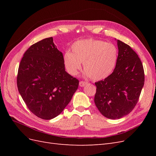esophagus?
<instances>
[{"label":"esophagus","instance_id":"1","mask_svg":"<svg viewBox=\"0 0 156 156\" xmlns=\"http://www.w3.org/2000/svg\"><path fill=\"white\" fill-rule=\"evenodd\" d=\"M87 84V82H84V81H80L79 82V86L81 87H83L84 86H86Z\"/></svg>","mask_w":156,"mask_h":156}]
</instances>
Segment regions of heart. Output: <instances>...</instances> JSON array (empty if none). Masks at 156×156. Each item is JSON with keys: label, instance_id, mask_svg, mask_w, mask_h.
<instances>
[{"label": "heart", "instance_id": "b5f03b06", "mask_svg": "<svg viewBox=\"0 0 156 156\" xmlns=\"http://www.w3.org/2000/svg\"><path fill=\"white\" fill-rule=\"evenodd\" d=\"M118 56L119 51L113 44L89 39L74 42L72 53H65L63 61L66 69L71 75H77L83 63L84 76L100 81L112 73Z\"/></svg>", "mask_w": 156, "mask_h": 156}]
</instances>
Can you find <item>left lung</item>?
I'll list each match as a JSON object with an SVG mask.
<instances>
[{"label":"left lung","instance_id":"8db88e82","mask_svg":"<svg viewBox=\"0 0 156 156\" xmlns=\"http://www.w3.org/2000/svg\"><path fill=\"white\" fill-rule=\"evenodd\" d=\"M119 56L113 72L95 83L94 103L101 115L116 120L126 116L137 103L144 83L140 58L130 47L119 40Z\"/></svg>","mask_w":156,"mask_h":156}]
</instances>
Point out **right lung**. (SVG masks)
Wrapping results in <instances>:
<instances>
[{
    "mask_svg": "<svg viewBox=\"0 0 156 156\" xmlns=\"http://www.w3.org/2000/svg\"><path fill=\"white\" fill-rule=\"evenodd\" d=\"M17 84L33 114L51 120L68 105L78 88L79 81L66 72L62 53L51 37L27 50L19 66Z\"/></svg>",
    "mask_w": 156,
    "mask_h": 156,
    "instance_id": "obj_1",
    "label": "right lung"
}]
</instances>
